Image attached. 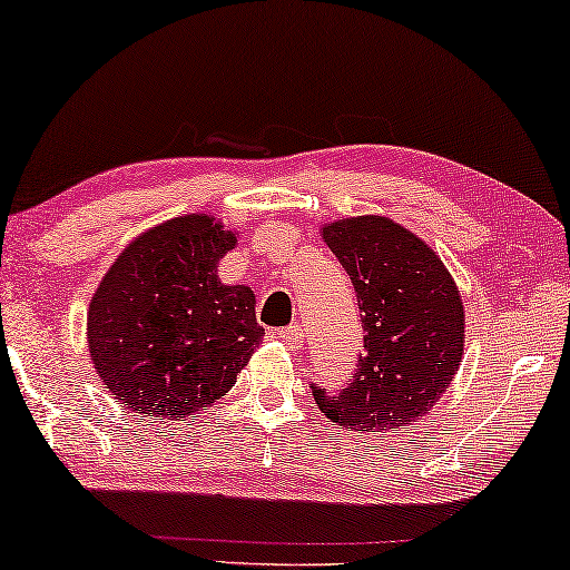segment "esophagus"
I'll use <instances>...</instances> for the list:
<instances>
[{"label":"esophagus","instance_id":"34e87169","mask_svg":"<svg viewBox=\"0 0 570 570\" xmlns=\"http://www.w3.org/2000/svg\"><path fill=\"white\" fill-rule=\"evenodd\" d=\"M277 337H279V342H283L285 347L298 350L301 342H303V330H301V326H285V330L277 332Z\"/></svg>","mask_w":570,"mask_h":570}]
</instances>
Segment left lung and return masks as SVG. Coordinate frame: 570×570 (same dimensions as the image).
I'll list each match as a JSON object with an SVG mask.
<instances>
[{"label":"left lung","mask_w":570,"mask_h":570,"mask_svg":"<svg viewBox=\"0 0 570 570\" xmlns=\"http://www.w3.org/2000/svg\"><path fill=\"white\" fill-rule=\"evenodd\" d=\"M353 279L363 347L350 384L314 389L332 423L384 433L425 415L446 392L464 355L462 293L439 254L381 215L342 217L322 228Z\"/></svg>","instance_id":"8db88e82"}]
</instances>
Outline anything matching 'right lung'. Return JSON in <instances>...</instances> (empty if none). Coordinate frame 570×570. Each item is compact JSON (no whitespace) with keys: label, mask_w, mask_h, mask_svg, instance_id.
<instances>
[{"label":"right lung","mask_w":570,"mask_h":570,"mask_svg":"<svg viewBox=\"0 0 570 570\" xmlns=\"http://www.w3.org/2000/svg\"><path fill=\"white\" fill-rule=\"evenodd\" d=\"M236 248L220 217L194 213L137 236L100 279L88 350L100 381L142 417L199 415L230 392L264 330L246 285H223Z\"/></svg>","instance_id":"right-lung-1"}]
</instances>
